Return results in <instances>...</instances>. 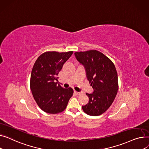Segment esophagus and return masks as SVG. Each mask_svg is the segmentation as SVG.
<instances>
[{"label": "esophagus", "mask_w": 149, "mask_h": 149, "mask_svg": "<svg viewBox=\"0 0 149 149\" xmlns=\"http://www.w3.org/2000/svg\"><path fill=\"white\" fill-rule=\"evenodd\" d=\"M74 93H75L76 95H80V94H81V93L77 92V91H74Z\"/></svg>", "instance_id": "esophagus-1"}]
</instances>
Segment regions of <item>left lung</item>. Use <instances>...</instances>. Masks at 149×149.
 I'll use <instances>...</instances> for the list:
<instances>
[{"instance_id": "8db88e82", "label": "left lung", "mask_w": 149, "mask_h": 149, "mask_svg": "<svg viewBox=\"0 0 149 149\" xmlns=\"http://www.w3.org/2000/svg\"><path fill=\"white\" fill-rule=\"evenodd\" d=\"M74 55L86 70L94 92L86 93L89 102L83 106L86 114L98 116L105 112L115 99L118 89V76L112 61L96 50L76 52Z\"/></svg>"}]
</instances>
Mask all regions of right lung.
I'll return each instance as SVG.
<instances>
[{
  "label": "right lung",
  "mask_w": 149,
  "mask_h": 149,
  "mask_svg": "<svg viewBox=\"0 0 149 149\" xmlns=\"http://www.w3.org/2000/svg\"><path fill=\"white\" fill-rule=\"evenodd\" d=\"M73 53V51L46 52L35 63L30 87L35 100L43 111L54 114L62 112L73 95L72 88H63L56 82L57 75Z\"/></svg>",
  "instance_id": "right-lung-1"
}]
</instances>
